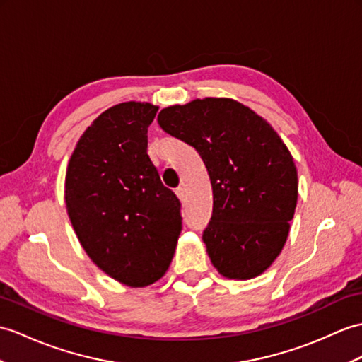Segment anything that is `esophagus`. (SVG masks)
<instances>
[{
	"instance_id": "34e87169",
	"label": "esophagus",
	"mask_w": 362,
	"mask_h": 362,
	"mask_svg": "<svg viewBox=\"0 0 362 362\" xmlns=\"http://www.w3.org/2000/svg\"><path fill=\"white\" fill-rule=\"evenodd\" d=\"M175 194H177V197L183 202L185 200V189L182 188V187H179V188H175Z\"/></svg>"
}]
</instances>
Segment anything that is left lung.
<instances>
[{
  "instance_id": "1",
  "label": "left lung",
  "mask_w": 362,
  "mask_h": 362,
  "mask_svg": "<svg viewBox=\"0 0 362 362\" xmlns=\"http://www.w3.org/2000/svg\"><path fill=\"white\" fill-rule=\"evenodd\" d=\"M157 122L206 166L213 214L202 239L217 272L230 279L264 273L284 248L298 202V171L281 137L231 98L165 107Z\"/></svg>"
}]
</instances>
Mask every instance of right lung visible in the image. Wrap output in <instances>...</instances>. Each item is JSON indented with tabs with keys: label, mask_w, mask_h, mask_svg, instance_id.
Returning a JSON list of instances; mask_svg holds the SVG:
<instances>
[{
	"label": "right lung",
	"mask_w": 362,
	"mask_h": 362,
	"mask_svg": "<svg viewBox=\"0 0 362 362\" xmlns=\"http://www.w3.org/2000/svg\"><path fill=\"white\" fill-rule=\"evenodd\" d=\"M149 103L109 107L83 132L67 165V214L88 256L129 287L166 273L182 231L180 200L148 156Z\"/></svg>",
	"instance_id": "obj_1"
}]
</instances>
